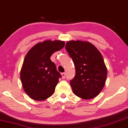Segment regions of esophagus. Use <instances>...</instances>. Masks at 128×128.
<instances>
[{"mask_svg":"<svg viewBox=\"0 0 128 128\" xmlns=\"http://www.w3.org/2000/svg\"><path fill=\"white\" fill-rule=\"evenodd\" d=\"M62 78H65L66 77V73H62Z\"/></svg>","mask_w":128,"mask_h":128,"instance_id":"esophagus-1","label":"esophagus"}]
</instances>
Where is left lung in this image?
Wrapping results in <instances>:
<instances>
[{
  "mask_svg": "<svg viewBox=\"0 0 128 128\" xmlns=\"http://www.w3.org/2000/svg\"><path fill=\"white\" fill-rule=\"evenodd\" d=\"M65 48L76 70L70 81L74 93L85 100L96 97L104 86L108 74L102 54L88 42L69 41Z\"/></svg>",
  "mask_w": 128,
  "mask_h": 128,
  "instance_id": "1",
  "label": "left lung"
}]
</instances>
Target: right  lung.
<instances>
[{
  "mask_svg": "<svg viewBox=\"0 0 128 128\" xmlns=\"http://www.w3.org/2000/svg\"><path fill=\"white\" fill-rule=\"evenodd\" d=\"M64 46L63 41L46 40L33 46L25 57L20 80L25 92L33 100H46L54 92L62 76L50 57Z\"/></svg>",
  "mask_w": 128,
  "mask_h": 128,
  "instance_id": "add662e5",
  "label": "right lung"
}]
</instances>
